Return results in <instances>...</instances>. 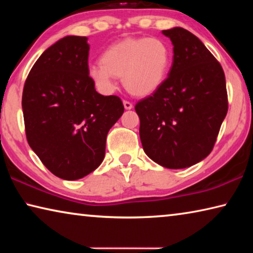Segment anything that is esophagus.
<instances>
[{"mask_svg": "<svg viewBox=\"0 0 253 253\" xmlns=\"http://www.w3.org/2000/svg\"><path fill=\"white\" fill-rule=\"evenodd\" d=\"M123 104H124V107H125V109H126V110H129V109H131V108H132V107H134V106H132L131 102L127 101V100H124V101H123Z\"/></svg>", "mask_w": 253, "mask_h": 253, "instance_id": "34e87169", "label": "esophagus"}]
</instances>
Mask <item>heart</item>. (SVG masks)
Listing matches in <instances>:
<instances>
[{
	"instance_id": "obj_1",
	"label": "heart",
	"mask_w": 253,
	"mask_h": 253,
	"mask_svg": "<svg viewBox=\"0 0 253 253\" xmlns=\"http://www.w3.org/2000/svg\"><path fill=\"white\" fill-rule=\"evenodd\" d=\"M172 54L169 45L156 38H137L117 42L107 48L101 63L88 68V76L102 92L116 88V77H123L126 90L137 97L152 95L169 74Z\"/></svg>"
}]
</instances>
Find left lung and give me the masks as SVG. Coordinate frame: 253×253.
Here are the masks:
<instances>
[{
    "mask_svg": "<svg viewBox=\"0 0 253 253\" xmlns=\"http://www.w3.org/2000/svg\"><path fill=\"white\" fill-rule=\"evenodd\" d=\"M173 44V63L157 90L135 110L146 155L163 168L185 169L203 161L228 113L223 69L198 37L163 30Z\"/></svg>",
    "mask_w": 253,
    "mask_h": 253,
    "instance_id": "left-lung-1",
    "label": "left lung"
}]
</instances>
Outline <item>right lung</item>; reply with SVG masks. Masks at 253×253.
Wrapping results in <instances>:
<instances>
[{
	"mask_svg": "<svg viewBox=\"0 0 253 253\" xmlns=\"http://www.w3.org/2000/svg\"><path fill=\"white\" fill-rule=\"evenodd\" d=\"M87 41L67 36L49 46L30 71L22 95L30 147L67 181L101 164L107 134L124 113L121 98L98 93L89 78Z\"/></svg>",
	"mask_w": 253,
	"mask_h": 253,
	"instance_id": "1",
	"label": "right lung"
}]
</instances>
